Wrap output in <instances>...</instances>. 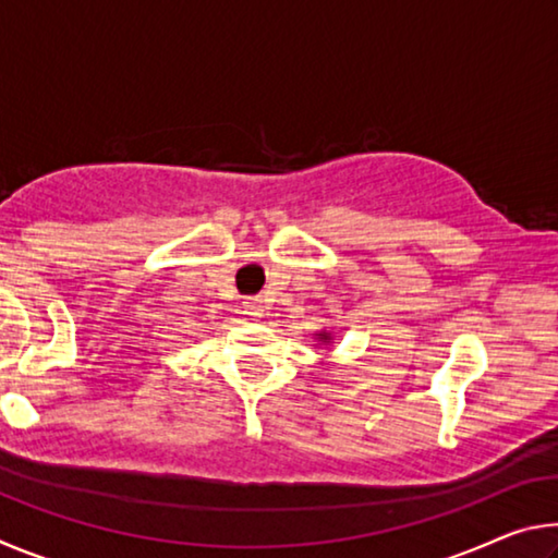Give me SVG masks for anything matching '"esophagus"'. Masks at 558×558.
<instances>
[{
  "mask_svg": "<svg viewBox=\"0 0 558 558\" xmlns=\"http://www.w3.org/2000/svg\"><path fill=\"white\" fill-rule=\"evenodd\" d=\"M243 305H245V313L251 317H263V302L258 298H248Z\"/></svg>",
  "mask_w": 558,
  "mask_h": 558,
  "instance_id": "obj_1",
  "label": "esophagus"
}]
</instances>
